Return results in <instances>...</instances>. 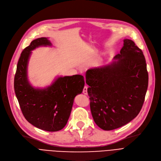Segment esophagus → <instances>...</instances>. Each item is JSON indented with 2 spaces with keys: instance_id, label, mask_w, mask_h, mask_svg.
Wrapping results in <instances>:
<instances>
[{
  "instance_id": "obj_1",
  "label": "esophagus",
  "mask_w": 161,
  "mask_h": 161,
  "mask_svg": "<svg viewBox=\"0 0 161 161\" xmlns=\"http://www.w3.org/2000/svg\"><path fill=\"white\" fill-rule=\"evenodd\" d=\"M87 86H86L85 87H84V88H83V94H85V95H87Z\"/></svg>"
}]
</instances>
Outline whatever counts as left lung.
Here are the masks:
<instances>
[{"label":"left lung","instance_id":"left-lung-1","mask_svg":"<svg viewBox=\"0 0 161 161\" xmlns=\"http://www.w3.org/2000/svg\"><path fill=\"white\" fill-rule=\"evenodd\" d=\"M117 61L89 69L86 83L92 118L100 129L112 130L127 124L140 113L148 86V72L142 51L123 40Z\"/></svg>","mask_w":161,"mask_h":161}]
</instances>
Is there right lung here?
<instances>
[{
  "label": "right lung",
  "instance_id": "right-lung-1",
  "mask_svg": "<svg viewBox=\"0 0 161 161\" xmlns=\"http://www.w3.org/2000/svg\"><path fill=\"white\" fill-rule=\"evenodd\" d=\"M51 45L47 38L42 37L32 41L23 49L17 65L14 90L27 121L40 129L55 132L66 125L74 97L81 93L85 81L83 75H74L58 78L44 89H36L30 85L27 67L31 51L40 46Z\"/></svg>",
  "mask_w": 161,
  "mask_h": 161
}]
</instances>
